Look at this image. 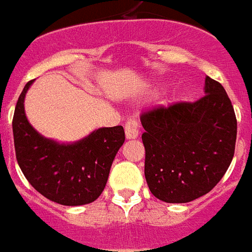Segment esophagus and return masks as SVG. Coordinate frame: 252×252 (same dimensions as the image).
Returning <instances> with one entry per match:
<instances>
[{"label": "esophagus", "mask_w": 252, "mask_h": 252, "mask_svg": "<svg viewBox=\"0 0 252 252\" xmlns=\"http://www.w3.org/2000/svg\"><path fill=\"white\" fill-rule=\"evenodd\" d=\"M125 134L127 139H135L138 137V121L130 118L125 124Z\"/></svg>", "instance_id": "34e87169"}]
</instances>
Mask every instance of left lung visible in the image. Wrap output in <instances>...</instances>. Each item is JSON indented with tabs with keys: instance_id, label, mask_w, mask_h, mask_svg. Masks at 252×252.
I'll return each mask as SVG.
<instances>
[{
	"instance_id": "8db88e82",
	"label": "left lung",
	"mask_w": 252,
	"mask_h": 252,
	"mask_svg": "<svg viewBox=\"0 0 252 252\" xmlns=\"http://www.w3.org/2000/svg\"><path fill=\"white\" fill-rule=\"evenodd\" d=\"M203 98L142 114L145 179L165 203H189L214 189L235 152L236 117L219 82L205 78Z\"/></svg>"
}]
</instances>
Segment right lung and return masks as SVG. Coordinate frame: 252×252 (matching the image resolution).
I'll use <instances>...</instances> for the list:
<instances>
[{"mask_svg":"<svg viewBox=\"0 0 252 252\" xmlns=\"http://www.w3.org/2000/svg\"><path fill=\"white\" fill-rule=\"evenodd\" d=\"M32 83L25 84L13 117L16 158L24 176L51 201L69 207L93 203L103 192L124 145V127H100L71 144L45 138L25 115L24 100Z\"/></svg>","mask_w":252,"mask_h":252,"instance_id":"1","label":"right lung"}]
</instances>
